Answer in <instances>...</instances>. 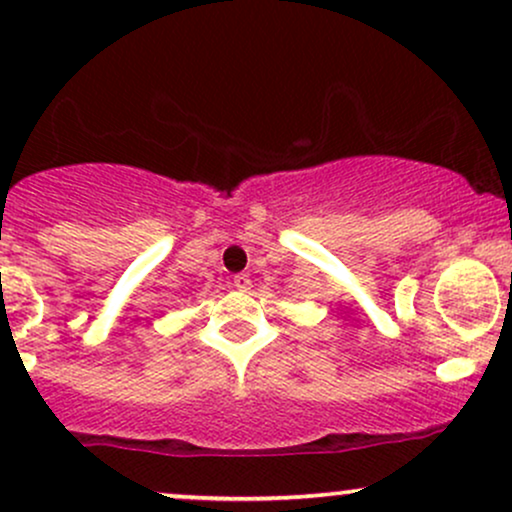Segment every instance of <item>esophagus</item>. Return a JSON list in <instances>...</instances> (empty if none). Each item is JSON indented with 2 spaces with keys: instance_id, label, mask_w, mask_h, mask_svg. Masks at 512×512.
I'll return each mask as SVG.
<instances>
[{
  "instance_id": "1",
  "label": "esophagus",
  "mask_w": 512,
  "mask_h": 512,
  "mask_svg": "<svg viewBox=\"0 0 512 512\" xmlns=\"http://www.w3.org/2000/svg\"><path fill=\"white\" fill-rule=\"evenodd\" d=\"M233 286H236L238 291H248L250 289V276L248 274H236V276H233Z\"/></svg>"
}]
</instances>
